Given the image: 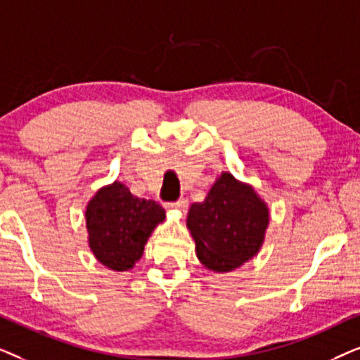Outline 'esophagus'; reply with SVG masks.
I'll return each mask as SVG.
<instances>
[{
	"mask_svg": "<svg viewBox=\"0 0 360 360\" xmlns=\"http://www.w3.org/2000/svg\"><path fill=\"white\" fill-rule=\"evenodd\" d=\"M186 206H188V200H185V198H180L179 201H175V203H172V205H169V208H175V210H181L184 211Z\"/></svg>",
	"mask_w": 360,
	"mask_h": 360,
	"instance_id": "1",
	"label": "esophagus"
}]
</instances>
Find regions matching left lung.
<instances>
[{"instance_id": "8db88e82", "label": "left lung", "mask_w": 360, "mask_h": 360, "mask_svg": "<svg viewBox=\"0 0 360 360\" xmlns=\"http://www.w3.org/2000/svg\"><path fill=\"white\" fill-rule=\"evenodd\" d=\"M267 226L265 201L229 172L216 179L205 201L190 206L186 218L200 262L221 274L240 267L259 252Z\"/></svg>"}]
</instances>
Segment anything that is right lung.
Segmentation results:
<instances>
[{
    "mask_svg": "<svg viewBox=\"0 0 360 360\" xmlns=\"http://www.w3.org/2000/svg\"><path fill=\"white\" fill-rule=\"evenodd\" d=\"M88 245L105 267L124 272L142 257L144 245L165 219V210L154 200L137 198L121 181L103 186L88 201Z\"/></svg>",
    "mask_w": 360,
    "mask_h": 360,
    "instance_id": "obj_1",
    "label": "right lung"
}]
</instances>
